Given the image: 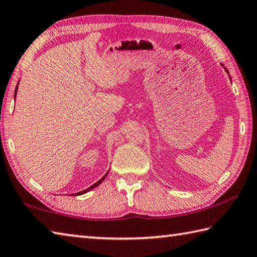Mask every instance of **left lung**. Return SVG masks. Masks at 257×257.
<instances>
[{"label": "left lung", "instance_id": "obj_1", "mask_svg": "<svg viewBox=\"0 0 257 257\" xmlns=\"http://www.w3.org/2000/svg\"><path fill=\"white\" fill-rule=\"evenodd\" d=\"M226 71H227V69H226ZM227 72H228V71H227Z\"/></svg>", "mask_w": 257, "mask_h": 257}]
</instances>
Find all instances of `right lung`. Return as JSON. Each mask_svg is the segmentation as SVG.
Masks as SVG:
<instances>
[{
    "label": "right lung",
    "instance_id": "right-lung-1",
    "mask_svg": "<svg viewBox=\"0 0 257 257\" xmlns=\"http://www.w3.org/2000/svg\"><path fill=\"white\" fill-rule=\"evenodd\" d=\"M19 84V83H18ZM17 91H18V85H17V88H15V92H14V95H15V97H17ZM108 175V173L107 174H105L104 176H103V177L101 178V179H100V180H98V182L97 183H95V184H93L92 186H91V187H89L88 189H85V190H82V192H80V193H77V194H74V195H81V194H84V193H87V192H89V190L90 189H92V188H94V187H97V186L99 185V184H101L102 183V180L105 178V176H107Z\"/></svg>",
    "mask_w": 257,
    "mask_h": 257
}]
</instances>
